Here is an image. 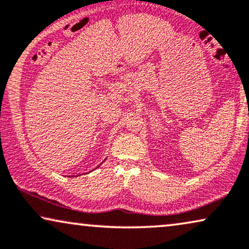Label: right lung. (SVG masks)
I'll return each mask as SVG.
<instances>
[{"mask_svg":"<svg viewBox=\"0 0 249 249\" xmlns=\"http://www.w3.org/2000/svg\"><path fill=\"white\" fill-rule=\"evenodd\" d=\"M98 167H99V166H98Z\"/></svg>","mask_w":249,"mask_h":249,"instance_id":"obj_1","label":"right lung"}]
</instances>
